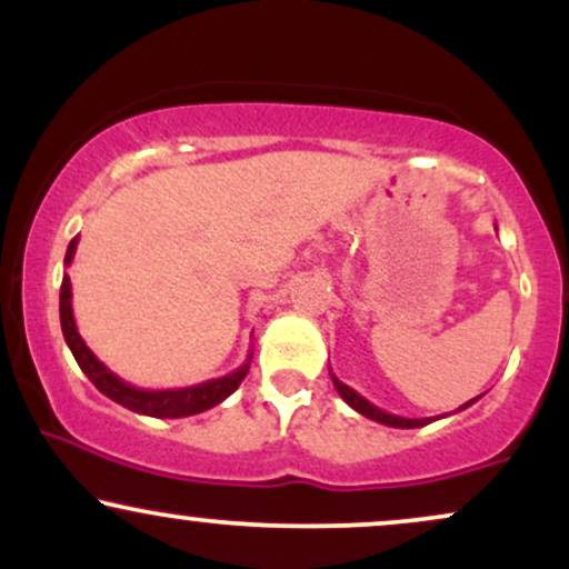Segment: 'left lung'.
<instances>
[{"mask_svg":"<svg viewBox=\"0 0 569 569\" xmlns=\"http://www.w3.org/2000/svg\"><path fill=\"white\" fill-rule=\"evenodd\" d=\"M495 230H498V227H495ZM331 382H335L337 393L342 396V401L348 403V407L356 409L358 415L369 417V420L382 422V426H390V428H422V426H428V422L439 420V417H398V415H390V411H385L380 407H375V403H371V401H367V398L358 393V390H352L350 385H345L335 375V371H331ZM476 398H479V396H476ZM476 398H471V401H468V403H462V407L457 409V411L471 407V403H476ZM443 417H447V415H443Z\"/></svg>","mask_w":569,"mask_h":569,"instance_id":"8db88e82","label":"left lung"}]
</instances>
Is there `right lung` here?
<instances>
[{
  "label": "right lung",
  "mask_w": 569,
  "mask_h": 569,
  "mask_svg": "<svg viewBox=\"0 0 569 569\" xmlns=\"http://www.w3.org/2000/svg\"><path fill=\"white\" fill-rule=\"evenodd\" d=\"M77 240L80 238L71 240L67 248V259H63V264L67 267L71 264V259H74ZM61 331H63V339H67L71 356H74V361L80 363V369L88 375V380L93 382L103 396L112 398L114 403L136 411V415H147V417H173L176 420V417H192V415H200V411L217 407V403L224 401L227 396H232L234 390H238V385L246 380L248 367H251V356H253V352H248L243 367L230 371V375L217 377V380H208L200 385H189V388H168V390L136 388V385H130L122 380V377H117L112 369L103 367V363L96 358V352L84 345L80 331H77L74 310H71L69 276H63V283H61Z\"/></svg>",
  "instance_id": "1"
}]
</instances>
